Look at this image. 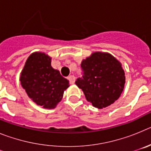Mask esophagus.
<instances>
[{
    "instance_id": "34e87169",
    "label": "esophagus",
    "mask_w": 151,
    "mask_h": 151,
    "mask_svg": "<svg viewBox=\"0 0 151 151\" xmlns=\"http://www.w3.org/2000/svg\"><path fill=\"white\" fill-rule=\"evenodd\" d=\"M68 79H69L70 84H74L75 81H76V77L74 76H70L68 77Z\"/></svg>"
}]
</instances>
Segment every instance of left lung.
<instances>
[{"label": "left lung", "mask_w": 151, "mask_h": 151, "mask_svg": "<svg viewBox=\"0 0 151 151\" xmlns=\"http://www.w3.org/2000/svg\"><path fill=\"white\" fill-rule=\"evenodd\" d=\"M81 68L82 76L77 78L76 85L94 107H106L119 97L125 85V73L111 54L95 52L82 61Z\"/></svg>", "instance_id": "obj_1"}]
</instances>
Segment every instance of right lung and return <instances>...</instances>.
Here are the masks:
<instances>
[{
    "instance_id": "obj_1",
    "label": "right lung",
    "mask_w": 151,
    "mask_h": 151,
    "mask_svg": "<svg viewBox=\"0 0 151 151\" xmlns=\"http://www.w3.org/2000/svg\"><path fill=\"white\" fill-rule=\"evenodd\" d=\"M50 57L34 53L26 60L20 76L22 88L35 104L44 108H54L61 101L69 81L52 68Z\"/></svg>"
}]
</instances>
